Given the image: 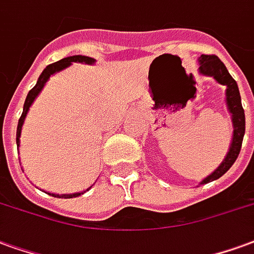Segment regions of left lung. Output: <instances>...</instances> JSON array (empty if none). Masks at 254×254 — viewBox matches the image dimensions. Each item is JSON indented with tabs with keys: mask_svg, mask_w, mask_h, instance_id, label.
I'll list each match as a JSON object with an SVG mask.
<instances>
[{
	"mask_svg": "<svg viewBox=\"0 0 254 254\" xmlns=\"http://www.w3.org/2000/svg\"><path fill=\"white\" fill-rule=\"evenodd\" d=\"M197 64H199L200 75L212 77L218 84L226 86L225 103L229 112L231 114V122H233V136H231V143L227 154L221 162V165L199 183V184H207L210 181L218 180L219 177H222L236 162L241 150L244 135H245V112L242 108L241 94L238 90L236 79L229 74L221 59L216 55H200L197 59Z\"/></svg>",
	"mask_w": 254,
	"mask_h": 254,
	"instance_id": "1",
	"label": "left lung"
}]
</instances>
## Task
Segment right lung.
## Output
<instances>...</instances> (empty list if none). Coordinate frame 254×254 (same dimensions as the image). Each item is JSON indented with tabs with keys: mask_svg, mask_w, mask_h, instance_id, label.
Listing matches in <instances>:
<instances>
[{
	"mask_svg": "<svg viewBox=\"0 0 254 254\" xmlns=\"http://www.w3.org/2000/svg\"><path fill=\"white\" fill-rule=\"evenodd\" d=\"M73 62H77V64H93L94 62H96V59L90 58V57H85V55H73V57H67V58L61 59V61L55 62V64H49L47 67L44 68L43 71H42V74L39 75L36 85H35V86L29 90L28 94H27V99H25V103H24L23 114H21V118L18 119L17 134H16V143H17V147H20V136H21V128H23L24 120H25V118H27V114H28L31 105L33 104V101L36 100L39 93L43 90L44 85H46V82L49 81L51 75L59 73V71H62V70H64V68H67L70 64H73ZM90 188H92V187H89L86 190H89ZM86 190H82V192H75V193H64V195H59V193H51V192H47V193L51 196H55V197L71 199V197H77V196L84 195Z\"/></svg>",
	"mask_w": 254,
	"mask_h": 254,
	"instance_id": "add662e5",
	"label": "right lung"
}]
</instances>
